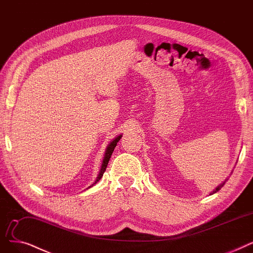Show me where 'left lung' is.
Returning a JSON list of instances; mask_svg holds the SVG:
<instances>
[{
  "mask_svg": "<svg viewBox=\"0 0 253 253\" xmlns=\"http://www.w3.org/2000/svg\"><path fill=\"white\" fill-rule=\"evenodd\" d=\"M226 180H227V179H225V180H224V181H223V182H222V183H221L220 185H218L217 187H216V188H215V189H214V190H213V191L211 192V194H210V195H213V194H215V192H217V191H218V190H219V189H220V188H221V187H222V186L224 185V183L226 182Z\"/></svg>",
  "mask_w": 253,
  "mask_h": 253,
  "instance_id": "obj_1",
  "label": "left lung"
}]
</instances>
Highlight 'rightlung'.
I'll use <instances>...</instances> for the list:
<instances>
[{"mask_svg":"<svg viewBox=\"0 0 253 253\" xmlns=\"http://www.w3.org/2000/svg\"><path fill=\"white\" fill-rule=\"evenodd\" d=\"M120 138H122V135L118 136V137H116V138H115V139H114V140L109 144V145H108V147H107V149H106L105 156H104V160H103V164H102L101 171H100L99 176L97 177V180H95L93 184L97 183V182L99 181V180L103 177V174H104V173H105V171H106V168H107V166H108V163H109V160H110V158H111L112 152L114 151V148L116 147V144H117V142L120 140ZM93 184H92V185H93ZM92 185H91V186H92ZM91 186H89V187H91Z\"/></svg>","mask_w":253,"mask_h":253,"instance_id":"1","label":"right lung"}]
</instances>
